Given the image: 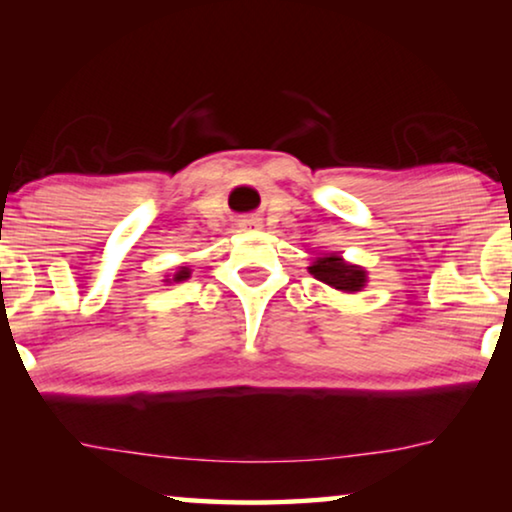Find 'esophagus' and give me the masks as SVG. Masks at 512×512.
<instances>
[{"instance_id": "1", "label": "esophagus", "mask_w": 512, "mask_h": 512, "mask_svg": "<svg viewBox=\"0 0 512 512\" xmlns=\"http://www.w3.org/2000/svg\"><path fill=\"white\" fill-rule=\"evenodd\" d=\"M237 226H240L242 230H258L261 228V219H258V216H242Z\"/></svg>"}]
</instances>
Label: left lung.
<instances>
[{"instance_id":"left-lung-1","label":"left lung","mask_w":512,"mask_h":512,"mask_svg":"<svg viewBox=\"0 0 512 512\" xmlns=\"http://www.w3.org/2000/svg\"><path fill=\"white\" fill-rule=\"evenodd\" d=\"M307 270H310L312 275L319 279V282H324L328 286H333V289L345 291V293L361 291L368 282L366 270L359 268V265L345 263L340 256H335V254L317 258L314 265H310Z\"/></svg>"}]
</instances>
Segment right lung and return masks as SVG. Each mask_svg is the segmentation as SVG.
<instances>
[{
	"label": "right lung",
	"mask_w": 512,
	"mask_h": 512,
	"mask_svg": "<svg viewBox=\"0 0 512 512\" xmlns=\"http://www.w3.org/2000/svg\"><path fill=\"white\" fill-rule=\"evenodd\" d=\"M191 277V270L188 268H179V272H174V279L172 282H184V279Z\"/></svg>",
	"instance_id": "obj_1"
}]
</instances>
